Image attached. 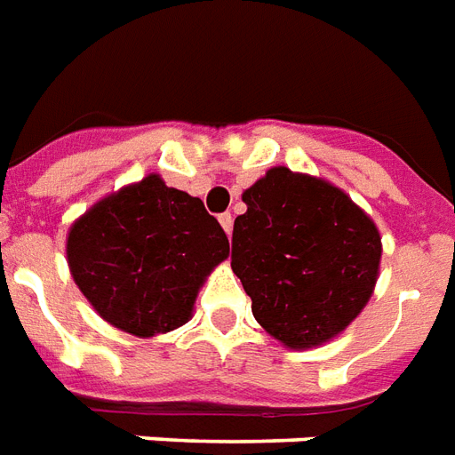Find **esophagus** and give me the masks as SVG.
Wrapping results in <instances>:
<instances>
[{"instance_id":"1","label":"esophagus","mask_w":455,"mask_h":455,"mask_svg":"<svg viewBox=\"0 0 455 455\" xmlns=\"http://www.w3.org/2000/svg\"><path fill=\"white\" fill-rule=\"evenodd\" d=\"M220 224L224 227V231H227V234H231V231H234V214L231 212L220 214Z\"/></svg>"}]
</instances>
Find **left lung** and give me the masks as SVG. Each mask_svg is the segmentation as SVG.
I'll return each mask as SVG.
<instances>
[{"label":"left lung","instance_id":"8db88e82","mask_svg":"<svg viewBox=\"0 0 455 455\" xmlns=\"http://www.w3.org/2000/svg\"><path fill=\"white\" fill-rule=\"evenodd\" d=\"M231 269L252 315L289 348H312L348 327L372 296L381 238L343 190L286 166L243 193Z\"/></svg>","mask_w":455,"mask_h":455}]
</instances>
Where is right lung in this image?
Listing matches in <instances>:
<instances>
[{
  "instance_id": "add662e5",
  "label": "right lung",
  "mask_w": 455,
  "mask_h": 455,
  "mask_svg": "<svg viewBox=\"0 0 455 455\" xmlns=\"http://www.w3.org/2000/svg\"><path fill=\"white\" fill-rule=\"evenodd\" d=\"M66 255L104 320L155 336L188 322L204 276L228 255V238L200 197L148 176L83 214Z\"/></svg>"
}]
</instances>
